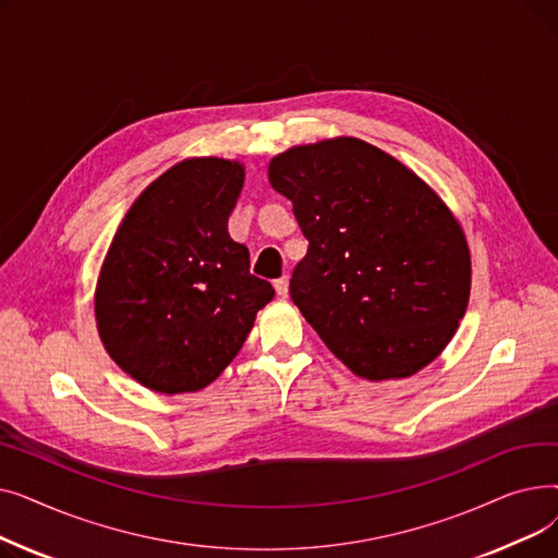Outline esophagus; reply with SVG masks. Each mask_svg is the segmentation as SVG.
Segmentation results:
<instances>
[{"instance_id":"obj_1","label":"esophagus","mask_w":558,"mask_h":558,"mask_svg":"<svg viewBox=\"0 0 558 558\" xmlns=\"http://www.w3.org/2000/svg\"><path fill=\"white\" fill-rule=\"evenodd\" d=\"M274 287H276V294H278V296H287V291H289V280L282 276V278H278V280L274 282Z\"/></svg>"}]
</instances>
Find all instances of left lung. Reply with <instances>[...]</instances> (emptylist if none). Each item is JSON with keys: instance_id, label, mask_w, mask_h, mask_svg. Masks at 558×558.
<instances>
[{"instance_id": "8db88e82", "label": "left lung", "mask_w": 558, "mask_h": 558, "mask_svg": "<svg viewBox=\"0 0 558 558\" xmlns=\"http://www.w3.org/2000/svg\"><path fill=\"white\" fill-rule=\"evenodd\" d=\"M269 183L310 242L291 301L350 371L383 383L444 353L471 296V248L421 175L364 140L332 137L271 158Z\"/></svg>"}]
</instances>
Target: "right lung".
I'll return each instance as SVG.
<instances>
[{"label": "right lung", "instance_id": "add662e5", "mask_svg": "<svg viewBox=\"0 0 558 558\" xmlns=\"http://www.w3.org/2000/svg\"><path fill=\"white\" fill-rule=\"evenodd\" d=\"M244 165L187 158L129 208L95 287L97 332L110 360L156 393L201 391L238 357L274 287L248 271L228 215Z\"/></svg>", "mask_w": 558, "mask_h": 558}]
</instances>
